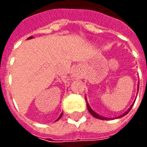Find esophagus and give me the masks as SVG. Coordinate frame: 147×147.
<instances>
[{"mask_svg": "<svg viewBox=\"0 0 147 147\" xmlns=\"http://www.w3.org/2000/svg\"><path fill=\"white\" fill-rule=\"evenodd\" d=\"M81 74H80V71L79 70H75L73 72V76L76 77V78H80Z\"/></svg>", "mask_w": 147, "mask_h": 147, "instance_id": "1", "label": "esophagus"}]
</instances>
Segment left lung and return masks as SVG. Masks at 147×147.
<instances>
[{
    "mask_svg": "<svg viewBox=\"0 0 147 147\" xmlns=\"http://www.w3.org/2000/svg\"><path fill=\"white\" fill-rule=\"evenodd\" d=\"M139 85H138V88H139ZM138 90H139V89H138ZM86 106H87V109H88V110H89L90 113L91 114V115H92V116L94 117H95V118H97V119H100V120H109V118L103 117H102V116H100V115H98V113H96L95 112H94V110H92V109L90 107V105H89V104H88V103H87V105H86ZM132 106H133V105H131V107H130V108L128 109V110L127 111L126 113H123V115H121V116H120V117H117V118H120V117H123V116H125L126 114L128 113H129V111L131 110V108H132Z\"/></svg>",
    "mask_w": 147,
    "mask_h": 147,
    "instance_id": "left-lung-1",
    "label": "left lung"
}]
</instances>
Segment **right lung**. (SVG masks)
<instances>
[{"label":"right lung","mask_w":147,"mask_h":147,"mask_svg":"<svg viewBox=\"0 0 147 147\" xmlns=\"http://www.w3.org/2000/svg\"><path fill=\"white\" fill-rule=\"evenodd\" d=\"M33 38V37L30 36V37H29V38H27V39H30V38ZM62 115H63V113H61V115H60V117H58V119H57V120H59V119H61V117H62Z\"/></svg>","instance_id":"add662e5"}]
</instances>
